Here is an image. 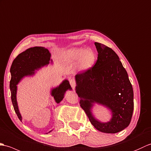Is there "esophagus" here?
Returning a JSON list of instances; mask_svg holds the SVG:
<instances>
[{"mask_svg":"<svg viewBox=\"0 0 151 151\" xmlns=\"http://www.w3.org/2000/svg\"><path fill=\"white\" fill-rule=\"evenodd\" d=\"M70 85H71V86L73 88H74L75 86H76V81H74V79H70Z\"/></svg>","mask_w":151,"mask_h":151,"instance_id":"obj_1","label":"esophagus"}]
</instances>
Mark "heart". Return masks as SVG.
Listing matches in <instances>:
<instances>
[{
	"instance_id": "b5f03b06",
	"label": "heart",
	"mask_w": 151,
	"mask_h": 151,
	"mask_svg": "<svg viewBox=\"0 0 151 151\" xmlns=\"http://www.w3.org/2000/svg\"><path fill=\"white\" fill-rule=\"evenodd\" d=\"M63 62L66 64L73 65L78 63V69L86 72L90 69L96 61V54L91 48H72L68 49L63 55Z\"/></svg>"
}]
</instances>
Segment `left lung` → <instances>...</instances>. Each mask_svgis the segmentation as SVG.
Listing matches in <instances>:
<instances>
[{"label":"left lung","instance_id":"obj_1","mask_svg":"<svg viewBox=\"0 0 151 151\" xmlns=\"http://www.w3.org/2000/svg\"><path fill=\"white\" fill-rule=\"evenodd\" d=\"M98 60L94 66L75 76L76 91L80 106L95 128L104 133L115 134L129 125L134 110V92L128 74L114 51L95 42ZM96 104L111 112L108 122L97 119L93 113Z\"/></svg>","mask_w":151,"mask_h":151}]
</instances>
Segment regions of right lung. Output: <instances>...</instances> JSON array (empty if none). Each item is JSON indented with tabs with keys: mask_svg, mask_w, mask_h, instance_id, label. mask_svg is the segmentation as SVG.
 Instances as JSON below:
<instances>
[{
	"mask_svg": "<svg viewBox=\"0 0 151 151\" xmlns=\"http://www.w3.org/2000/svg\"><path fill=\"white\" fill-rule=\"evenodd\" d=\"M50 63L51 64L53 63L52 59H51V53L47 48L42 46H35L27 49L20 53L13 61L10 68L12 78L9 82V88L13 108L21 122L22 118L19 111L17 99V85L25 77L34 76L37 73L36 70L48 66ZM67 90H72V88L68 80L65 79L59 85L51 88L50 95L53 97L55 102L58 104L65 98ZM53 130L46 134L51 132Z\"/></svg>",
	"mask_w": 151,
	"mask_h": 151,
	"instance_id": "right-lung-1",
	"label": "right lung"
}]
</instances>
